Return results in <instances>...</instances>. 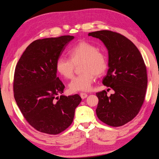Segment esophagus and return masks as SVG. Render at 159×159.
<instances>
[{
  "mask_svg": "<svg viewBox=\"0 0 159 159\" xmlns=\"http://www.w3.org/2000/svg\"><path fill=\"white\" fill-rule=\"evenodd\" d=\"M80 96H81V98L84 99H85V98L88 97V94H86L85 93H81Z\"/></svg>",
  "mask_w": 159,
  "mask_h": 159,
  "instance_id": "34e87169",
  "label": "esophagus"
}]
</instances>
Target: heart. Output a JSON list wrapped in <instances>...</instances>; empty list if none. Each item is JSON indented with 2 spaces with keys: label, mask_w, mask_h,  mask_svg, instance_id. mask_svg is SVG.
Returning a JSON list of instances; mask_svg holds the SVG:
<instances>
[{
  "label": "heart",
  "mask_w": 159,
  "mask_h": 159,
  "mask_svg": "<svg viewBox=\"0 0 159 159\" xmlns=\"http://www.w3.org/2000/svg\"><path fill=\"white\" fill-rule=\"evenodd\" d=\"M69 59L60 57L56 62V69L60 75L66 79L74 74L75 65L81 64L82 74L75 76L69 84L71 92L87 91L91 88L95 74H103L107 67V57L98 50L95 45L87 42H81L68 52Z\"/></svg>",
  "instance_id": "obj_1"
}]
</instances>
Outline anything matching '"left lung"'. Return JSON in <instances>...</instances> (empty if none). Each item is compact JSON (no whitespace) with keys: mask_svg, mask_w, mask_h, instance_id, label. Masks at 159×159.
I'll list each match as a JSON object with an SVG mask.
<instances>
[{"mask_svg":"<svg viewBox=\"0 0 159 159\" xmlns=\"http://www.w3.org/2000/svg\"><path fill=\"white\" fill-rule=\"evenodd\" d=\"M88 36L98 38L106 47L109 69L102 82L115 92L109 97L105 91L96 93V114L108 125L122 126L136 116L144 102L147 87L145 62L135 45L119 33L100 30Z\"/></svg>","mask_w":159,"mask_h":159,"instance_id":"1","label":"left lung"}]
</instances>
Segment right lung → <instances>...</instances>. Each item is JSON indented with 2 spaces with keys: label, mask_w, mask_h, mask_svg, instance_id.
I'll use <instances>...</instances> for the list:
<instances>
[{
  "label": "right lung",
  "mask_w": 159,
  "mask_h": 159,
  "mask_svg": "<svg viewBox=\"0 0 159 159\" xmlns=\"http://www.w3.org/2000/svg\"><path fill=\"white\" fill-rule=\"evenodd\" d=\"M74 38L61 36L34 41L16 66V102L26 121L42 133L57 134L64 131L73 122L75 109L81 101L78 94L62 95L65 86L56 69L57 60Z\"/></svg>",
  "instance_id": "obj_1"
}]
</instances>
